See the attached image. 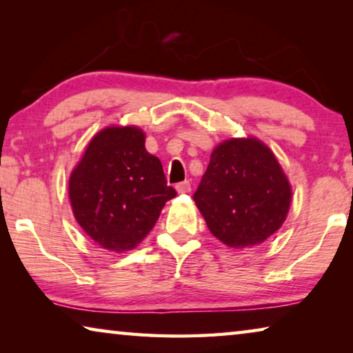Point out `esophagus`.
<instances>
[{
    "label": "esophagus",
    "instance_id": "esophagus-1",
    "mask_svg": "<svg viewBox=\"0 0 353 353\" xmlns=\"http://www.w3.org/2000/svg\"><path fill=\"white\" fill-rule=\"evenodd\" d=\"M176 190H177V193H182V194L183 193H190V191H191V183L188 181L177 183L176 185Z\"/></svg>",
    "mask_w": 353,
    "mask_h": 353
}]
</instances>
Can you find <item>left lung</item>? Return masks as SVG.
<instances>
[{"label": "left lung", "mask_w": 353, "mask_h": 353, "mask_svg": "<svg viewBox=\"0 0 353 353\" xmlns=\"http://www.w3.org/2000/svg\"><path fill=\"white\" fill-rule=\"evenodd\" d=\"M193 199L212 234L227 246L243 249L282 227L291 185L265 143L254 137L232 139L213 149Z\"/></svg>", "instance_id": "left-lung-1"}]
</instances>
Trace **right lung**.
Wrapping results in <instances>:
<instances>
[{
  "instance_id": "right-lung-1",
  "label": "right lung",
  "mask_w": 353,
  "mask_h": 353,
  "mask_svg": "<svg viewBox=\"0 0 353 353\" xmlns=\"http://www.w3.org/2000/svg\"><path fill=\"white\" fill-rule=\"evenodd\" d=\"M68 194L82 230L103 249L126 252L145 240L166 202L160 160L145 148L135 126H110L93 137L70 176Z\"/></svg>"
}]
</instances>
